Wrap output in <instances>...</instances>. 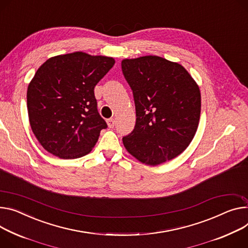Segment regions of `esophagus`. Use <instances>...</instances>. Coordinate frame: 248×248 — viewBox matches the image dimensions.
<instances>
[{
	"label": "esophagus",
	"instance_id": "esophagus-1",
	"mask_svg": "<svg viewBox=\"0 0 248 248\" xmlns=\"http://www.w3.org/2000/svg\"><path fill=\"white\" fill-rule=\"evenodd\" d=\"M107 124H108L109 128H113L114 126H115V119H113V118L108 119L107 120Z\"/></svg>",
	"mask_w": 248,
	"mask_h": 248
}]
</instances>
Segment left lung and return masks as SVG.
<instances>
[{"label":"left lung","mask_w":248,"mask_h":248,"mask_svg":"<svg viewBox=\"0 0 248 248\" xmlns=\"http://www.w3.org/2000/svg\"><path fill=\"white\" fill-rule=\"evenodd\" d=\"M133 91L136 124L123 144L140 162L156 166L179 156L192 142L201 116V92L184 66L156 55L123 60Z\"/></svg>","instance_id":"1"}]
</instances>
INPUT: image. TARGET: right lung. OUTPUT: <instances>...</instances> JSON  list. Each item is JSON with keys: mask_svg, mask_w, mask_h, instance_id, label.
Here are the masks:
<instances>
[{"mask_svg": "<svg viewBox=\"0 0 248 248\" xmlns=\"http://www.w3.org/2000/svg\"><path fill=\"white\" fill-rule=\"evenodd\" d=\"M115 61L82 51L56 55L36 70L27 92L35 138L62 159L85 156L107 128L97 110L94 87Z\"/></svg>", "mask_w": 248, "mask_h": 248, "instance_id": "obj_1", "label": "right lung"}]
</instances>
